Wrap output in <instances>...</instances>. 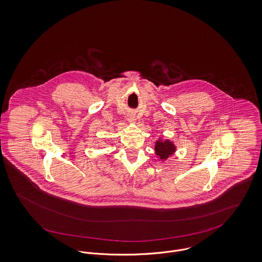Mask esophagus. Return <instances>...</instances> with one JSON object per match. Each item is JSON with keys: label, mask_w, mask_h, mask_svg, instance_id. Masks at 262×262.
<instances>
[{"label": "esophagus", "mask_w": 262, "mask_h": 262, "mask_svg": "<svg viewBox=\"0 0 262 262\" xmlns=\"http://www.w3.org/2000/svg\"><path fill=\"white\" fill-rule=\"evenodd\" d=\"M128 120H129L130 122H135V120H136V117H135V116H133V115H130V116H128Z\"/></svg>", "instance_id": "obj_1"}]
</instances>
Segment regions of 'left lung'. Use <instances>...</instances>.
<instances>
[{
    "label": "left lung",
    "instance_id": "obj_1",
    "mask_svg": "<svg viewBox=\"0 0 262 262\" xmlns=\"http://www.w3.org/2000/svg\"><path fill=\"white\" fill-rule=\"evenodd\" d=\"M155 151L160 160L166 161L167 159H169V157L174 155L176 151V145L170 140L164 141L159 139L155 145Z\"/></svg>",
    "mask_w": 262,
    "mask_h": 262
}]
</instances>
